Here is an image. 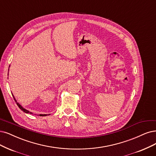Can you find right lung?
Instances as JSON below:
<instances>
[{
	"instance_id": "right-lung-1",
	"label": "right lung",
	"mask_w": 156,
	"mask_h": 156,
	"mask_svg": "<svg viewBox=\"0 0 156 156\" xmlns=\"http://www.w3.org/2000/svg\"><path fill=\"white\" fill-rule=\"evenodd\" d=\"M8 73H9V69H8ZM12 95H13V98H14V100H15V102L16 103V105L19 106V107L20 108V109H21V110H22L23 112H26V113H27V114H28V113H30V114H33V112H30L29 111L26 110V108H24V107H23L20 104V103H19L18 102H17V101H16V99L15 98V97H14V96H13V94H12ZM40 116H47V115H46V114H40Z\"/></svg>"
}]
</instances>
